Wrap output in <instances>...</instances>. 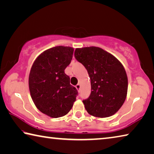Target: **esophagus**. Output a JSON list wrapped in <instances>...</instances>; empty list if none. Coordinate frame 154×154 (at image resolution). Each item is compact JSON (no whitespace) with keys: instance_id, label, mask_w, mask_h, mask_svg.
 Segmentation results:
<instances>
[{"instance_id":"obj_1","label":"esophagus","mask_w":154,"mask_h":154,"mask_svg":"<svg viewBox=\"0 0 154 154\" xmlns=\"http://www.w3.org/2000/svg\"><path fill=\"white\" fill-rule=\"evenodd\" d=\"M75 87H76V88H77L78 91L80 90V84H79V83H78V84H77L76 86H75Z\"/></svg>"}]
</instances>
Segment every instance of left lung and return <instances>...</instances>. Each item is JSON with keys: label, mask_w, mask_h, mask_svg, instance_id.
<instances>
[{"label": "left lung", "mask_w": 154, "mask_h": 154, "mask_svg": "<svg viewBox=\"0 0 154 154\" xmlns=\"http://www.w3.org/2000/svg\"><path fill=\"white\" fill-rule=\"evenodd\" d=\"M74 54L91 80V94L83 100L88 113L98 118L113 116L127 95L128 78L124 66L113 55L97 47L77 48Z\"/></svg>", "instance_id": "left-lung-1"}]
</instances>
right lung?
Returning a JSON list of instances; mask_svg holds the SVG:
<instances>
[{
    "label": "right lung",
    "instance_id": "right-lung-1",
    "mask_svg": "<svg viewBox=\"0 0 154 154\" xmlns=\"http://www.w3.org/2000/svg\"><path fill=\"white\" fill-rule=\"evenodd\" d=\"M74 49L57 46L35 60L29 75V89L36 108L51 118L69 113L78 95L64 70L71 63Z\"/></svg>",
    "mask_w": 154,
    "mask_h": 154
}]
</instances>
